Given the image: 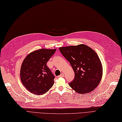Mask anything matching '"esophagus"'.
<instances>
[{"mask_svg":"<svg viewBox=\"0 0 122 122\" xmlns=\"http://www.w3.org/2000/svg\"><path fill=\"white\" fill-rule=\"evenodd\" d=\"M64 76H65L64 74V73H61L60 75H59V76H58V77H64Z\"/></svg>","mask_w":122,"mask_h":122,"instance_id":"esophagus-1","label":"esophagus"}]
</instances>
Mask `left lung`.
Segmentation results:
<instances>
[{"label":"left lung","mask_w":122,"mask_h":122,"mask_svg":"<svg viewBox=\"0 0 122 122\" xmlns=\"http://www.w3.org/2000/svg\"><path fill=\"white\" fill-rule=\"evenodd\" d=\"M60 52L71 64L75 77L69 86L79 94L90 93L101 80L102 66L97 54L84 44L60 47Z\"/></svg>","instance_id":"1"}]
</instances>
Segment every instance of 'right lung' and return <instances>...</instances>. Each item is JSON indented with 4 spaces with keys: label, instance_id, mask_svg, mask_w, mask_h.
Listing matches in <instances>:
<instances>
[{
    "label": "right lung",
    "instance_id": "right-lung-1",
    "mask_svg": "<svg viewBox=\"0 0 122 122\" xmlns=\"http://www.w3.org/2000/svg\"><path fill=\"white\" fill-rule=\"evenodd\" d=\"M56 50L41 49L33 51L25 58L21 67L20 78L30 93L43 95L53 86L55 77L46 64Z\"/></svg>",
    "mask_w": 122,
    "mask_h": 122
}]
</instances>
